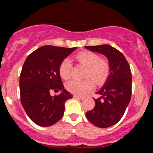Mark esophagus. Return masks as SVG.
Returning <instances> with one entry per match:
<instances>
[{
    "label": "esophagus",
    "mask_w": 153,
    "mask_h": 153,
    "mask_svg": "<svg viewBox=\"0 0 153 153\" xmlns=\"http://www.w3.org/2000/svg\"><path fill=\"white\" fill-rule=\"evenodd\" d=\"M73 98L76 99H79V100H82L84 99V97H82V96H76V95H74L73 96Z\"/></svg>",
    "instance_id": "obj_1"
}]
</instances>
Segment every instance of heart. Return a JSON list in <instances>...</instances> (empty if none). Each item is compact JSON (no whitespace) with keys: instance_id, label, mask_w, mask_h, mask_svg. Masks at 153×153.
<instances>
[{"instance_id":"1","label":"heart","mask_w":153,"mask_h":153,"mask_svg":"<svg viewBox=\"0 0 153 153\" xmlns=\"http://www.w3.org/2000/svg\"><path fill=\"white\" fill-rule=\"evenodd\" d=\"M77 60L82 65L87 67L85 73L86 78H91L97 84L102 83L106 80L109 73V65L106 61L101 60L97 54L89 51H85L78 54L75 57ZM73 65L71 59H64L59 68V75L63 79H68L71 77ZM66 88L72 94L82 96L94 88V82L91 78L83 80L73 79L66 83Z\"/></svg>"}]
</instances>
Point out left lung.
I'll list each match as a JSON object with an SVG mask.
<instances>
[{"label":"left lung","mask_w":153,"mask_h":153,"mask_svg":"<svg viewBox=\"0 0 153 153\" xmlns=\"http://www.w3.org/2000/svg\"><path fill=\"white\" fill-rule=\"evenodd\" d=\"M85 48L106 56L109 65V75L106 81L96 92L101 97L94 99L96 106L85 115L89 122L96 127H109L122 119L130 101V67L124 54L110 45L85 46Z\"/></svg>","instance_id":"left-lung-1"}]
</instances>
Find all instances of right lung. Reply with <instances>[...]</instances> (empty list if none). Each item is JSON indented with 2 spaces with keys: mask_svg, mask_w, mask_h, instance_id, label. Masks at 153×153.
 Wrapping results in <instances>:
<instances>
[{
  "mask_svg": "<svg viewBox=\"0 0 153 153\" xmlns=\"http://www.w3.org/2000/svg\"><path fill=\"white\" fill-rule=\"evenodd\" d=\"M76 49L45 45L29 54L24 63L19 79L21 102L28 117L39 126L50 127L58 122L66 101L73 98L64 89L59 68ZM52 90L61 93L52 97Z\"/></svg>",
  "mask_w": 153,
  "mask_h": 153,
  "instance_id": "1",
  "label": "right lung"
}]
</instances>
